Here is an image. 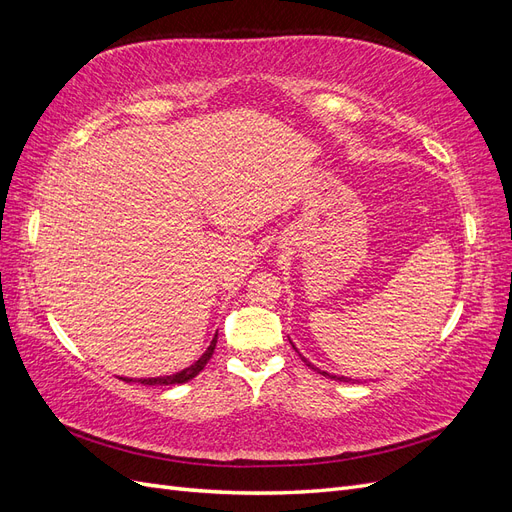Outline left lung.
I'll return each mask as SVG.
<instances>
[{
  "label": "left lung",
  "instance_id": "obj_1",
  "mask_svg": "<svg viewBox=\"0 0 512 512\" xmlns=\"http://www.w3.org/2000/svg\"><path fill=\"white\" fill-rule=\"evenodd\" d=\"M301 359H303V356H301ZM305 361V359H303ZM307 363V361H305ZM309 367H312V369H316L312 363H307ZM318 371V374H322V376H327V378H333V380H339V382H350V378H344V376H333V374H327V371H320V369H316Z\"/></svg>",
  "mask_w": 512,
  "mask_h": 512
}]
</instances>
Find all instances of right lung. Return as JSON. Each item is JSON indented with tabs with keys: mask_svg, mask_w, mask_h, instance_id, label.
<instances>
[{
	"mask_svg": "<svg viewBox=\"0 0 512 512\" xmlns=\"http://www.w3.org/2000/svg\"><path fill=\"white\" fill-rule=\"evenodd\" d=\"M215 344H218V335L213 337V342H211V346L207 348V352L200 356V359L194 363V365H190L188 369H183V371H179V374H173V376H160V378H141L138 382L141 384H149V386H156V384H183V382H188V380H192V378H196L200 371L205 369V365L209 363V359L213 356V350H215ZM128 382V380H126ZM132 382V380H130Z\"/></svg>",
	"mask_w": 512,
	"mask_h": 512,
	"instance_id": "1",
	"label": "right lung"
}]
</instances>
